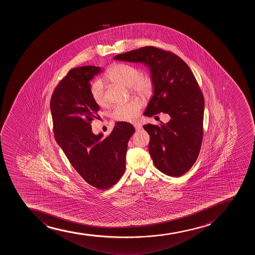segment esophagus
<instances>
[{"label":"esophagus","mask_w":255,"mask_h":255,"mask_svg":"<svg viewBox=\"0 0 255 255\" xmlns=\"http://www.w3.org/2000/svg\"><path fill=\"white\" fill-rule=\"evenodd\" d=\"M134 127L135 130H139V129H141V125H139V123H134Z\"/></svg>","instance_id":"1"}]
</instances>
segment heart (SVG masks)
Returning <instances> with one entry per match:
<instances>
[{"mask_svg":"<svg viewBox=\"0 0 255 255\" xmlns=\"http://www.w3.org/2000/svg\"><path fill=\"white\" fill-rule=\"evenodd\" d=\"M105 77L111 81L129 86L132 92L142 96H150L154 90V79L150 74H139V69L126 63H116L106 72ZM90 95L94 102L100 107L107 104L103 83L100 80L94 82L90 86ZM142 104L138 99H132L116 105L112 116L116 121L129 122L136 120L141 110Z\"/></svg>","mask_w":255,"mask_h":255,"instance_id":"heart-1","label":"heart"}]
</instances>
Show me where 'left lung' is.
Listing matches in <instances>:
<instances>
[{"label": "left lung", "mask_w": 255, "mask_h": 255, "mask_svg": "<svg viewBox=\"0 0 255 255\" xmlns=\"http://www.w3.org/2000/svg\"><path fill=\"white\" fill-rule=\"evenodd\" d=\"M114 59L144 63L150 69L154 90L144 116L163 112L171 120L160 126H143L150 134L149 152L162 173L182 176L196 162L203 136L204 99L194 74L178 56L155 47H140Z\"/></svg>", "instance_id": "obj_1"}]
</instances>
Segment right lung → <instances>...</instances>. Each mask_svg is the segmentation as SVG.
<instances>
[{
    "mask_svg": "<svg viewBox=\"0 0 255 255\" xmlns=\"http://www.w3.org/2000/svg\"><path fill=\"white\" fill-rule=\"evenodd\" d=\"M102 72L96 66L71 69L53 91L50 109L56 141L71 165L86 182L105 190L125 172L128 141L135 130L120 121L105 138L93 133L91 121L100 117V106L90 95V81Z\"/></svg>",
    "mask_w": 255,
    "mask_h": 255,
    "instance_id": "right-lung-1",
    "label": "right lung"
}]
</instances>
